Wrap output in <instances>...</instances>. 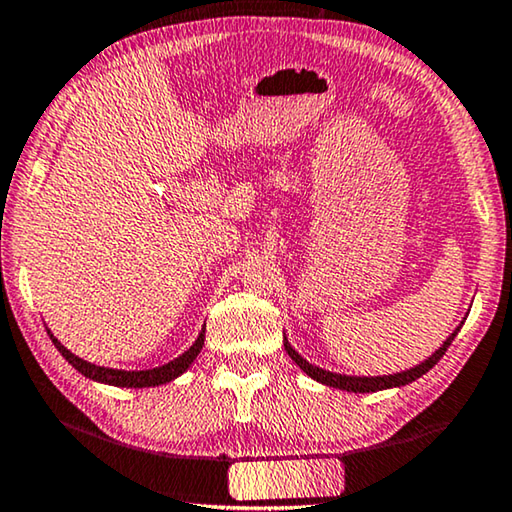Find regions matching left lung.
Returning a JSON list of instances; mask_svg holds the SVG:
<instances>
[{"instance_id": "1", "label": "left lung", "mask_w": 512, "mask_h": 512, "mask_svg": "<svg viewBox=\"0 0 512 512\" xmlns=\"http://www.w3.org/2000/svg\"><path fill=\"white\" fill-rule=\"evenodd\" d=\"M462 325H464V321L459 323L457 328L446 337V342L436 348V351L429 355L427 360H422L420 365H413L411 369H404V372L383 374V376H348V374H337V372H330V369L311 365L309 360H305L298 351H295L286 335H284V348H286V353L291 355V360L295 362V365H298L302 372L309 376V379H314L323 385H330V388L346 390V392H379V390H390V388H402V385H409L413 381H418L422 374H427L429 369H432L436 362L443 358V353H446L448 346L453 344V339L457 337V332Z\"/></svg>"}]
</instances>
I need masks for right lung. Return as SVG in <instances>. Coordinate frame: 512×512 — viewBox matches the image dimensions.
<instances>
[{
  "label": "right lung",
  "mask_w": 512,
  "mask_h": 512,
  "mask_svg": "<svg viewBox=\"0 0 512 512\" xmlns=\"http://www.w3.org/2000/svg\"><path fill=\"white\" fill-rule=\"evenodd\" d=\"M48 335H50V339H53V344L57 346V351L62 353L64 358L69 360V365L76 367L80 374L96 383L115 385V388H154V385H164V383L175 381L177 376H182L184 372H187V369L191 367V362L198 358V353H201V348L205 344V328H203L201 332H198L196 342L191 344L182 355H177L175 360L166 362V365H159L152 369H113V367H99V365H94V362L78 358L76 353H71L69 348L59 342L53 332L48 330Z\"/></svg>",
  "instance_id": "right-lung-1"
}]
</instances>
